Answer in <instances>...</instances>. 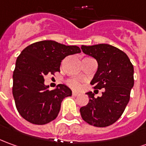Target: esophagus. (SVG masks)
<instances>
[{
  "instance_id": "obj_1",
  "label": "esophagus",
  "mask_w": 146,
  "mask_h": 146,
  "mask_svg": "<svg viewBox=\"0 0 146 146\" xmlns=\"http://www.w3.org/2000/svg\"><path fill=\"white\" fill-rule=\"evenodd\" d=\"M72 95H73V96H77L79 95V93H78V92H72Z\"/></svg>"
}]
</instances>
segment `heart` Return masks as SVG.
<instances>
[{
    "label": "heart",
    "instance_id": "b5f03b06",
    "mask_svg": "<svg viewBox=\"0 0 146 146\" xmlns=\"http://www.w3.org/2000/svg\"><path fill=\"white\" fill-rule=\"evenodd\" d=\"M67 84L74 89H79L81 87V84H80V82L76 80H69L67 81Z\"/></svg>",
    "mask_w": 146,
    "mask_h": 146
}]
</instances>
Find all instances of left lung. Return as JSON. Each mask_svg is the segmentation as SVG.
Wrapping results in <instances>:
<instances>
[{"label": "left lung", "mask_w": 146, "mask_h": 146, "mask_svg": "<svg viewBox=\"0 0 146 146\" xmlns=\"http://www.w3.org/2000/svg\"><path fill=\"white\" fill-rule=\"evenodd\" d=\"M81 50L98 62L91 84L95 89L104 88L100 97L88 92L89 102L80 108L81 117L92 126H111L121 117L130 100L134 82L133 66L126 53L111 45L81 46Z\"/></svg>", "instance_id": "1"}]
</instances>
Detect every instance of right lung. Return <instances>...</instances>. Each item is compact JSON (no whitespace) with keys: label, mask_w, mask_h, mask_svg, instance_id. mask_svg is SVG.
I'll list each match as a JSON object with an SVG mask.
<instances>
[{"label":"right lung","mask_w":146,"mask_h":146,"mask_svg":"<svg viewBox=\"0 0 146 146\" xmlns=\"http://www.w3.org/2000/svg\"><path fill=\"white\" fill-rule=\"evenodd\" d=\"M80 51L76 46L44 40L29 45L20 53L13 71V94L16 109L25 120L44 125L57 118L63 99L72 96V92L64 84L49 90L44 76L60 72L63 59Z\"/></svg>","instance_id":"add662e5"}]
</instances>
